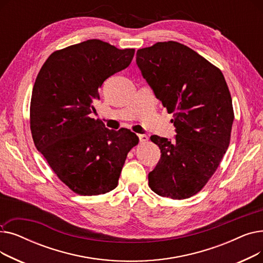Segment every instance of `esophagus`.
<instances>
[{"label":"esophagus","instance_id":"1","mask_svg":"<svg viewBox=\"0 0 263 263\" xmlns=\"http://www.w3.org/2000/svg\"><path fill=\"white\" fill-rule=\"evenodd\" d=\"M139 139L141 143H145L148 141V136L146 134H139Z\"/></svg>","mask_w":263,"mask_h":263}]
</instances>
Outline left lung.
<instances>
[{
    "label": "left lung",
    "instance_id": "left-lung-1",
    "mask_svg": "<svg viewBox=\"0 0 263 263\" xmlns=\"http://www.w3.org/2000/svg\"><path fill=\"white\" fill-rule=\"evenodd\" d=\"M136 64L176 127V140L153 135L161 159L148 174L156 194L185 199L210 180L230 143L232 100L219 69L191 48L164 41L136 52Z\"/></svg>",
    "mask_w": 263,
    "mask_h": 263
}]
</instances>
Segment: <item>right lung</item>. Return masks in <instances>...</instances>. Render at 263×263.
I'll use <instances>...</instances> for the list:
<instances>
[{
  "instance_id": "1",
  "label": "right lung",
  "mask_w": 263,
  "mask_h": 263,
  "mask_svg": "<svg viewBox=\"0 0 263 263\" xmlns=\"http://www.w3.org/2000/svg\"><path fill=\"white\" fill-rule=\"evenodd\" d=\"M134 49L89 39L53 52L32 91L30 127L34 144L72 192L92 196L114 190L139 136L105 128L89 115L103 82L126 69Z\"/></svg>"
}]
</instances>
